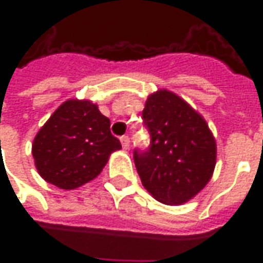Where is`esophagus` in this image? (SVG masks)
Instances as JSON below:
<instances>
[{
	"mask_svg": "<svg viewBox=\"0 0 263 263\" xmlns=\"http://www.w3.org/2000/svg\"><path fill=\"white\" fill-rule=\"evenodd\" d=\"M121 143H122V148L124 149H129V138L124 135V137H121Z\"/></svg>",
	"mask_w": 263,
	"mask_h": 263,
	"instance_id": "34e87169",
	"label": "esophagus"
}]
</instances>
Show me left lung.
Listing matches in <instances>:
<instances>
[{
	"instance_id": "left-lung-1",
	"label": "left lung",
	"mask_w": 263,
	"mask_h": 263,
	"mask_svg": "<svg viewBox=\"0 0 263 263\" xmlns=\"http://www.w3.org/2000/svg\"><path fill=\"white\" fill-rule=\"evenodd\" d=\"M151 134L146 152H134L143 187L158 201L179 205L200 193L213 176L217 143L203 115L166 88L151 94L142 111Z\"/></svg>"
}]
</instances>
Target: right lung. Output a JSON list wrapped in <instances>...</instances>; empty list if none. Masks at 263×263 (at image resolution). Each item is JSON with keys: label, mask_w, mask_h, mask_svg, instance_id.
Here are the masks:
<instances>
[{"label": "right lung", "mask_w": 263, "mask_h": 263, "mask_svg": "<svg viewBox=\"0 0 263 263\" xmlns=\"http://www.w3.org/2000/svg\"><path fill=\"white\" fill-rule=\"evenodd\" d=\"M121 143L109 131V120L90 100L71 98L37 131L32 155L37 173L50 184L73 190L101 173Z\"/></svg>", "instance_id": "right-lung-1"}]
</instances>
